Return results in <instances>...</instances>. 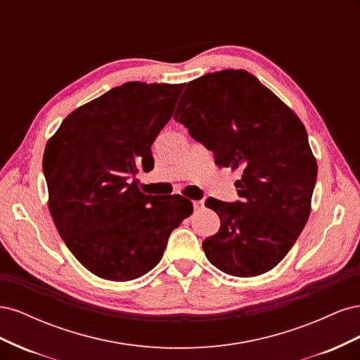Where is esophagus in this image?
<instances>
[{"label":"esophagus","instance_id":"obj_1","mask_svg":"<svg viewBox=\"0 0 360 360\" xmlns=\"http://www.w3.org/2000/svg\"><path fill=\"white\" fill-rule=\"evenodd\" d=\"M204 207V201L202 200H198V201H193V209L195 210H201Z\"/></svg>","mask_w":360,"mask_h":360}]
</instances>
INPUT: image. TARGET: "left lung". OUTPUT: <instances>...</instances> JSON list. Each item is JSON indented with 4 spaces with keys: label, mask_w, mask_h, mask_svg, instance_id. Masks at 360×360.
<instances>
[{
    "label": "left lung",
    "mask_w": 360,
    "mask_h": 360,
    "mask_svg": "<svg viewBox=\"0 0 360 360\" xmlns=\"http://www.w3.org/2000/svg\"><path fill=\"white\" fill-rule=\"evenodd\" d=\"M174 120L213 151L216 165L238 169L242 201L214 198L221 228L207 237V259L226 275L274 269L296 243L311 213L315 160L300 118L246 70L225 69L188 82Z\"/></svg>",
    "instance_id": "left-lung-1"
}]
</instances>
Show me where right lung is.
<instances>
[{
	"label": "right lung",
	"instance_id": "obj_1",
	"mask_svg": "<svg viewBox=\"0 0 360 360\" xmlns=\"http://www.w3.org/2000/svg\"><path fill=\"white\" fill-rule=\"evenodd\" d=\"M183 89L126 82L76 108L48 141L43 172L52 221L76 259L102 279L148 274L171 231L193 212L181 195L153 198L134 179L139 167L153 168L151 144Z\"/></svg>",
	"mask_w": 360,
	"mask_h": 360
}]
</instances>
